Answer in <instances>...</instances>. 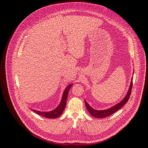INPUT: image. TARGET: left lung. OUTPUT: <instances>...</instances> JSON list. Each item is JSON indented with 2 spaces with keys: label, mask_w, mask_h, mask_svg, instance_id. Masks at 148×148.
Returning a JSON list of instances; mask_svg holds the SVG:
<instances>
[{
  "label": "left lung",
  "mask_w": 148,
  "mask_h": 148,
  "mask_svg": "<svg viewBox=\"0 0 148 148\" xmlns=\"http://www.w3.org/2000/svg\"><path fill=\"white\" fill-rule=\"evenodd\" d=\"M134 74V73H133ZM132 80H133V77H132L131 79V82L130 84V88L129 90L127 92V94H126L125 97L123 98V99L120 101L119 102H118L117 104H115V105H114L113 107L108 108L107 110H94V108H92L90 105L86 102V101L85 100V104H86V107L87 109V110L88 111V112H90V114L95 118H105L111 115H112V114L115 113V112H116L118 110H119V109H121L123 105L128 102L130 95H131V90H132Z\"/></svg>",
  "instance_id": "obj_1"
}]
</instances>
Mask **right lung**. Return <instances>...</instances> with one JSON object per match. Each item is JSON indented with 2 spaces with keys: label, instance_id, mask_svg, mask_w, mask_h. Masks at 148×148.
Wrapping results in <instances>:
<instances>
[{
  "label": "right lung",
  "instance_id": "add662e5",
  "mask_svg": "<svg viewBox=\"0 0 148 148\" xmlns=\"http://www.w3.org/2000/svg\"><path fill=\"white\" fill-rule=\"evenodd\" d=\"M73 84H69V85H68L66 87V89L64 91V92H63L61 102H60L59 105H58V107L57 108H56L54 110L50 111H48V112H47V111L46 112H41V111H36V110H33V111H34L37 114L41 115L43 117L47 118L54 119V118H57L59 117L62 114L63 111H64V110L66 108L69 91L70 89L71 88V87L73 86Z\"/></svg>",
  "mask_w": 148,
  "mask_h": 148
}]
</instances>
